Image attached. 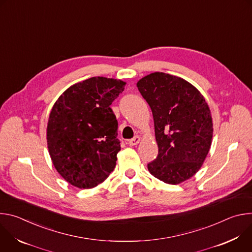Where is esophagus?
Returning <instances> with one entry per match:
<instances>
[{
  "label": "esophagus",
  "mask_w": 252,
  "mask_h": 252,
  "mask_svg": "<svg viewBox=\"0 0 252 252\" xmlns=\"http://www.w3.org/2000/svg\"><path fill=\"white\" fill-rule=\"evenodd\" d=\"M140 141V137L138 136V135H136V136H134L133 138H131L129 141H128V143H129V146H136L137 143Z\"/></svg>",
  "instance_id": "34e87169"
}]
</instances>
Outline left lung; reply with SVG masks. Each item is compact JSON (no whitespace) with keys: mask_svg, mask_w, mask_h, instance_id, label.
<instances>
[{"mask_svg":"<svg viewBox=\"0 0 252 252\" xmlns=\"http://www.w3.org/2000/svg\"><path fill=\"white\" fill-rule=\"evenodd\" d=\"M136 87L152 109L158 147L150 172L168 185L186 182L199 170L211 146L213 125L205 98L186 80L159 71Z\"/></svg>","mask_w":252,"mask_h":252,"instance_id":"obj_1","label":"left lung"}]
</instances>
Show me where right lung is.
Returning <instances> with one entry per match:
<instances>
[{"mask_svg":"<svg viewBox=\"0 0 252 252\" xmlns=\"http://www.w3.org/2000/svg\"><path fill=\"white\" fill-rule=\"evenodd\" d=\"M125 86L121 80L94 77L69 87L55 102L48 149L55 168L71 186L94 188L114 170L121 145L110 105Z\"/></svg>","mask_w":252,"mask_h":252,"instance_id":"1","label":"right lung"}]
</instances>
